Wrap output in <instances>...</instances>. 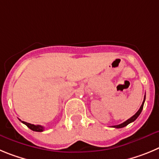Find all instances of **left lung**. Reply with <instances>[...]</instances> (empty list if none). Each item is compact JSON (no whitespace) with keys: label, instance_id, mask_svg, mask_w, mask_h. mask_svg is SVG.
Here are the masks:
<instances>
[{"label":"left lung","instance_id":"1","mask_svg":"<svg viewBox=\"0 0 159 159\" xmlns=\"http://www.w3.org/2000/svg\"><path fill=\"white\" fill-rule=\"evenodd\" d=\"M145 97H146V96H145ZM145 97H144V100H143V104H142V105H141V106H140L139 109L138 110V111H137V112H136V113L135 114V115L133 116H131V118H130V119H128V120H126L125 122L122 123V124H118V125L112 126V128H124V127H125V126H127V125H128V124H129L130 123H132L133 121H135V120H136V119L138 118V116H139L140 115V113H141V111H142V110H143V108L144 101H145V98H146Z\"/></svg>","mask_w":159,"mask_h":159}]
</instances>
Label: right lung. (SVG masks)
I'll return each instance as SVG.
<instances>
[{"mask_svg": "<svg viewBox=\"0 0 159 159\" xmlns=\"http://www.w3.org/2000/svg\"><path fill=\"white\" fill-rule=\"evenodd\" d=\"M21 122H22L23 124H25V125H26L28 128H29L30 129L32 130V131H39V132H40V131H43L44 130V127H43V126H41V125H34V124H29V123L24 122V121H21Z\"/></svg>", "mask_w": 159, "mask_h": 159, "instance_id": "add662e5", "label": "right lung"}]
</instances>
